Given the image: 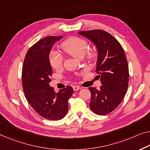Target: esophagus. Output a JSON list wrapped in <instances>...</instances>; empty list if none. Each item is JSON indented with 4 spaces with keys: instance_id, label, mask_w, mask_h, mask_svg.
<instances>
[{
    "instance_id": "1",
    "label": "esophagus",
    "mask_w": 150,
    "mask_h": 150,
    "mask_svg": "<svg viewBox=\"0 0 150 150\" xmlns=\"http://www.w3.org/2000/svg\"><path fill=\"white\" fill-rule=\"evenodd\" d=\"M73 89H74L75 91H77V90H79V89H81V88H80V87L77 86H73Z\"/></svg>"
}]
</instances>
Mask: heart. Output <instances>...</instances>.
<instances>
[{
    "label": "heart",
    "instance_id": "heart-1",
    "mask_svg": "<svg viewBox=\"0 0 150 150\" xmlns=\"http://www.w3.org/2000/svg\"><path fill=\"white\" fill-rule=\"evenodd\" d=\"M61 48L68 54L76 59H80L84 57L87 61H93L96 57L94 50H87L89 48L88 42L80 38L72 37L66 40L61 44ZM49 62L52 68L59 69L63 64V57L59 52L52 50L49 54Z\"/></svg>",
    "mask_w": 150,
    "mask_h": 150
}]
</instances>
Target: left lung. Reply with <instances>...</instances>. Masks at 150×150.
<instances>
[{
	"label": "left lung",
	"instance_id": "8db88e82",
	"mask_svg": "<svg viewBox=\"0 0 150 150\" xmlns=\"http://www.w3.org/2000/svg\"><path fill=\"white\" fill-rule=\"evenodd\" d=\"M78 33L96 46V72L102 86L100 89L89 87V107L98 115H108L121 103L129 83V66L123 48L117 40L102 30L83 31Z\"/></svg>",
	"mask_w": 150,
	"mask_h": 150
}]
</instances>
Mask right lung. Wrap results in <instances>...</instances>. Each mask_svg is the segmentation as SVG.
Here are the masks:
<instances>
[{"instance_id":"right-lung-1","label":"right lung","mask_w":150,"mask_h":150,"mask_svg":"<svg viewBox=\"0 0 150 150\" xmlns=\"http://www.w3.org/2000/svg\"><path fill=\"white\" fill-rule=\"evenodd\" d=\"M62 36H48L39 40L29 49L22 69V84L28 103L41 117L61 120L68 111V100L73 89L71 86L55 92L50 86L52 70L49 54L52 45Z\"/></svg>"}]
</instances>
